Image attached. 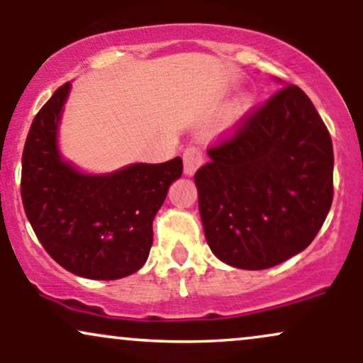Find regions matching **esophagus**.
<instances>
[{
  "mask_svg": "<svg viewBox=\"0 0 363 363\" xmlns=\"http://www.w3.org/2000/svg\"><path fill=\"white\" fill-rule=\"evenodd\" d=\"M182 160H184V172L187 176H193L196 170L205 164V155L201 148L187 147L182 153Z\"/></svg>",
  "mask_w": 363,
  "mask_h": 363,
  "instance_id": "1",
  "label": "esophagus"
}]
</instances>
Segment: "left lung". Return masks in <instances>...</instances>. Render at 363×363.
<instances>
[{
    "instance_id": "left-lung-1",
    "label": "left lung",
    "mask_w": 363,
    "mask_h": 363,
    "mask_svg": "<svg viewBox=\"0 0 363 363\" xmlns=\"http://www.w3.org/2000/svg\"><path fill=\"white\" fill-rule=\"evenodd\" d=\"M194 174L206 242L242 269L280 264L309 245L333 203V141L314 104L285 85L208 148Z\"/></svg>"
}]
</instances>
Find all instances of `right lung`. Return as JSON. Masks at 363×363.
<instances>
[{
    "mask_svg": "<svg viewBox=\"0 0 363 363\" xmlns=\"http://www.w3.org/2000/svg\"><path fill=\"white\" fill-rule=\"evenodd\" d=\"M65 83L32 121L22 155V201L37 239L57 264L91 280L138 272L153 242L152 223L169 186L182 174L181 157L133 164L86 176L61 160L56 147Z\"/></svg>",
    "mask_w": 363,
    "mask_h": 363,
    "instance_id": "add662e5",
    "label": "right lung"
}]
</instances>
